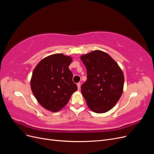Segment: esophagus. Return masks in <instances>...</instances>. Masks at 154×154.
I'll list each match as a JSON object with an SVG mask.
<instances>
[{
	"label": "esophagus",
	"instance_id": "esophagus-1",
	"mask_svg": "<svg viewBox=\"0 0 154 154\" xmlns=\"http://www.w3.org/2000/svg\"><path fill=\"white\" fill-rule=\"evenodd\" d=\"M77 86H78V90H80V89L81 83H77Z\"/></svg>",
	"mask_w": 154,
	"mask_h": 154
}]
</instances>
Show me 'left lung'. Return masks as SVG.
I'll return each instance as SVG.
<instances>
[{"mask_svg":"<svg viewBox=\"0 0 154 154\" xmlns=\"http://www.w3.org/2000/svg\"><path fill=\"white\" fill-rule=\"evenodd\" d=\"M87 69V81L81 91L89 109L104 113L112 109L123 93L124 75L110 56L96 50L80 57Z\"/></svg>","mask_w":154,"mask_h":154,"instance_id":"left-lung-1","label":"left lung"}]
</instances>
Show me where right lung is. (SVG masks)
<instances>
[{"instance_id":"obj_1","label":"right lung","mask_w":154,"mask_h":154,"mask_svg":"<svg viewBox=\"0 0 154 154\" xmlns=\"http://www.w3.org/2000/svg\"><path fill=\"white\" fill-rule=\"evenodd\" d=\"M72 58L54 54L42 60L32 72L31 88L36 99L45 109L58 112L66 106L77 91L69 69Z\"/></svg>"}]
</instances>
